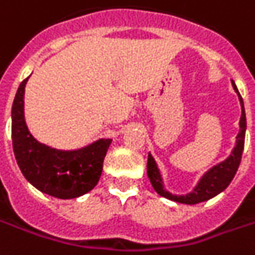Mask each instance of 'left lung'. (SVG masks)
I'll list each match as a JSON object with an SVG mask.
<instances>
[{"instance_id": "1", "label": "left lung", "mask_w": 255, "mask_h": 255, "mask_svg": "<svg viewBox=\"0 0 255 255\" xmlns=\"http://www.w3.org/2000/svg\"><path fill=\"white\" fill-rule=\"evenodd\" d=\"M233 87H234L236 93L239 94V100H240V104H242V117H240V131H239L237 138H236V146L233 149L232 155L226 161L213 166L210 171H207L203 175V178L199 180L198 186L193 189V192H190V193L185 195V196H176V195H172V193L166 192L163 189L162 178H161L159 169H158V166L155 163L154 158L149 154L148 155V163H146V173H148V178L151 180L155 192L158 195L169 199V200H173V202H178V203L196 205V203H200V202H205V200L215 198L216 195L223 192L224 189L230 185V182H232L236 172L239 169L240 161H242L243 149H244V138H246V127H247L243 99L234 82H233Z\"/></svg>"}]
</instances>
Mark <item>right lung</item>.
I'll return each mask as SVG.
<instances>
[{
	"mask_svg": "<svg viewBox=\"0 0 255 255\" xmlns=\"http://www.w3.org/2000/svg\"><path fill=\"white\" fill-rule=\"evenodd\" d=\"M25 79L12 104V148L26 180L35 188L59 199L79 198L90 192L100 179L103 162L111 139H99L79 151H57L39 144L25 124Z\"/></svg>",
	"mask_w": 255,
	"mask_h": 255,
	"instance_id": "add662e5",
	"label": "right lung"
}]
</instances>
